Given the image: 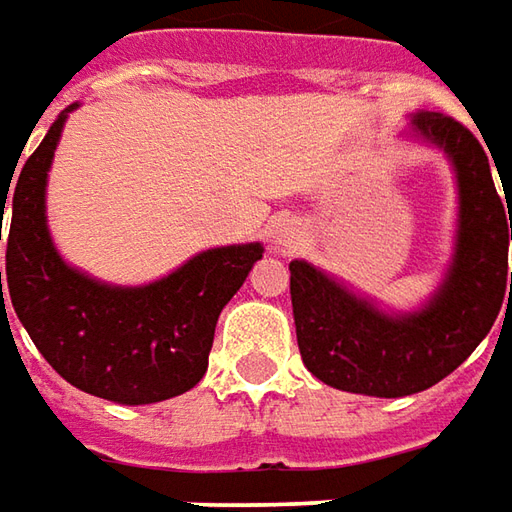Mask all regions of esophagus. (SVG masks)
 Here are the masks:
<instances>
[{"instance_id": "1", "label": "esophagus", "mask_w": 512, "mask_h": 512, "mask_svg": "<svg viewBox=\"0 0 512 512\" xmlns=\"http://www.w3.org/2000/svg\"><path fill=\"white\" fill-rule=\"evenodd\" d=\"M297 240H300V229L291 226V223H283V226L274 232V246H277V249H291Z\"/></svg>"}]
</instances>
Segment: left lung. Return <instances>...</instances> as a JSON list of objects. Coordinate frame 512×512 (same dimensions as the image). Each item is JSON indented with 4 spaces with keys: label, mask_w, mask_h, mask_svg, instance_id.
Listing matches in <instances>:
<instances>
[{
    "label": "left lung",
    "mask_w": 512,
    "mask_h": 512,
    "mask_svg": "<svg viewBox=\"0 0 512 512\" xmlns=\"http://www.w3.org/2000/svg\"><path fill=\"white\" fill-rule=\"evenodd\" d=\"M411 127L416 138L445 150L459 184L453 260L428 306L385 314L306 260L289 263L291 309L306 368L331 388L365 397H408L453 374L485 340L504 300H512V184L502 181L504 195L496 192L485 147L456 118L416 113Z\"/></svg>",
    "instance_id": "obj_1"
}]
</instances>
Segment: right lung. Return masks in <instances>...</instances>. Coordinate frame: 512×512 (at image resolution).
<instances>
[{"label": "right lung", "mask_w": 512, "mask_h": 512, "mask_svg": "<svg viewBox=\"0 0 512 512\" xmlns=\"http://www.w3.org/2000/svg\"><path fill=\"white\" fill-rule=\"evenodd\" d=\"M73 107L79 104L50 124L16 184L0 186V226L5 203H13L5 252L10 303L42 357L84 394L121 405L178 397L206 374L218 317L263 257V246L206 249L167 277L135 289L98 283L67 266L47 232L45 186ZM0 297V317L8 320L2 272Z\"/></svg>", "instance_id": "add662e5"}]
</instances>
